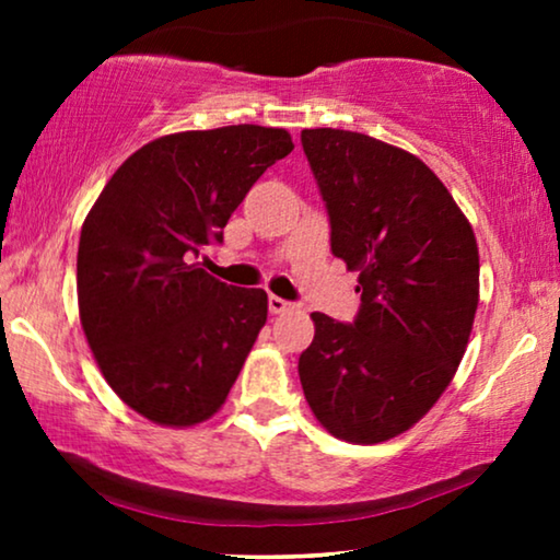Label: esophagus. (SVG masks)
I'll return each mask as SVG.
<instances>
[{"mask_svg":"<svg viewBox=\"0 0 560 560\" xmlns=\"http://www.w3.org/2000/svg\"><path fill=\"white\" fill-rule=\"evenodd\" d=\"M267 305H270V313H272V316H280V313H290V311H295V303L282 301V298H278V295H270V301H267Z\"/></svg>","mask_w":560,"mask_h":560,"instance_id":"34e87169","label":"esophagus"}]
</instances>
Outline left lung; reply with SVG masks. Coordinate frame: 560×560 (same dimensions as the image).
I'll use <instances>...</instances> for the list:
<instances>
[{"mask_svg": "<svg viewBox=\"0 0 560 560\" xmlns=\"http://www.w3.org/2000/svg\"><path fill=\"white\" fill-rule=\"evenodd\" d=\"M301 140L362 308L354 326L311 313L298 374L328 433L372 446L410 431L454 380L479 305L477 236L412 152L331 127Z\"/></svg>", "mask_w": 560, "mask_h": 560, "instance_id": "left-lung-1", "label": "left lung"}]
</instances>
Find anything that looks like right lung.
<instances>
[{
    "mask_svg": "<svg viewBox=\"0 0 560 560\" xmlns=\"http://www.w3.org/2000/svg\"><path fill=\"white\" fill-rule=\"evenodd\" d=\"M288 129L232 125L158 137L117 167L81 226L83 334L109 385L142 418L190 428L217 416L267 320V293L196 262Z\"/></svg>",
    "mask_w": 560,
    "mask_h": 560,
    "instance_id": "obj_1",
    "label": "right lung"
}]
</instances>
